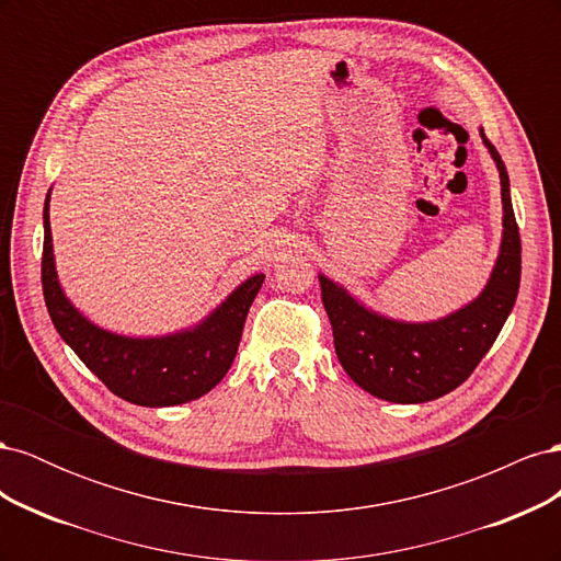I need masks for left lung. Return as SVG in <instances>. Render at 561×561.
Listing matches in <instances>:
<instances>
[{
    "instance_id": "1",
    "label": "left lung",
    "mask_w": 561,
    "mask_h": 561,
    "mask_svg": "<svg viewBox=\"0 0 561 561\" xmlns=\"http://www.w3.org/2000/svg\"><path fill=\"white\" fill-rule=\"evenodd\" d=\"M501 178L503 236L484 290L454 313L407 322L367 309L346 287L318 276L336 358L346 375L375 398L419 404L461 386L496 342L511 316L522 276V243L511 201V178L496 147L480 130Z\"/></svg>"
}]
</instances>
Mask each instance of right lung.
<instances>
[{"label":"right lung","instance_id":"obj_1","mask_svg":"<svg viewBox=\"0 0 561 561\" xmlns=\"http://www.w3.org/2000/svg\"><path fill=\"white\" fill-rule=\"evenodd\" d=\"M44 203L42 285L50 320L79 360L114 396L140 407H173L206 396L229 371L248 311L264 283L254 274L194 328L163 336H126L98 328L67 299L58 280L54 236Z\"/></svg>","mask_w":561,"mask_h":561}]
</instances>
